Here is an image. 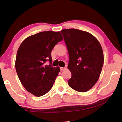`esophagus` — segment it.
<instances>
[{"mask_svg":"<svg viewBox=\"0 0 122 122\" xmlns=\"http://www.w3.org/2000/svg\"><path fill=\"white\" fill-rule=\"evenodd\" d=\"M65 69V67H60V70L61 71H63Z\"/></svg>","mask_w":122,"mask_h":122,"instance_id":"obj_1","label":"esophagus"}]
</instances>
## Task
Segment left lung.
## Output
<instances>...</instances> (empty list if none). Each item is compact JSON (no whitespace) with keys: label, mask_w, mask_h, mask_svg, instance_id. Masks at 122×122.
<instances>
[{"label":"left lung","mask_w":122,"mask_h":122,"mask_svg":"<svg viewBox=\"0 0 122 122\" xmlns=\"http://www.w3.org/2000/svg\"><path fill=\"white\" fill-rule=\"evenodd\" d=\"M69 54L68 68L72 77L68 85L79 92H86L97 82L103 64L100 44L89 33L68 29L61 31Z\"/></svg>","instance_id":"left-lung-1"}]
</instances>
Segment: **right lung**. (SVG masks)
<instances>
[{"label":"right lung","instance_id":"add662e5","mask_svg":"<svg viewBox=\"0 0 122 122\" xmlns=\"http://www.w3.org/2000/svg\"><path fill=\"white\" fill-rule=\"evenodd\" d=\"M63 39L60 32L44 31L27 37L17 50L15 68L20 81L33 95L49 92L59 74V67L51 66V50ZM49 61L50 65L45 62Z\"/></svg>","mask_w":122,"mask_h":122}]
</instances>
